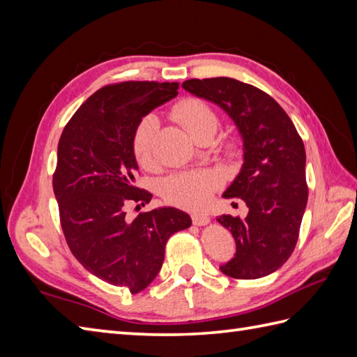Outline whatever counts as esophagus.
I'll use <instances>...</instances> for the list:
<instances>
[{
	"label": "esophagus",
	"instance_id": "obj_1",
	"mask_svg": "<svg viewBox=\"0 0 357 357\" xmlns=\"http://www.w3.org/2000/svg\"><path fill=\"white\" fill-rule=\"evenodd\" d=\"M192 221L195 225H207L210 222V218L204 213H193Z\"/></svg>",
	"mask_w": 357,
	"mask_h": 357
}]
</instances>
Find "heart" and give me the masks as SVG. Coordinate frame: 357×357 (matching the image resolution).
I'll list each match as a JSON object with an SVG mask.
<instances>
[{"label": "heart", "mask_w": 357, "mask_h": 357, "mask_svg": "<svg viewBox=\"0 0 357 357\" xmlns=\"http://www.w3.org/2000/svg\"><path fill=\"white\" fill-rule=\"evenodd\" d=\"M173 115L193 138L199 133L211 130L216 132L218 118L207 104L199 100L188 98L176 104ZM156 130V119L149 115L141 119L133 133L132 149L136 161L144 169H151L155 165L153 138ZM233 149V146H231ZM216 187V178L204 170H188L170 174L164 179L161 193L162 198L176 207L201 208L210 201V196Z\"/></svg>", "instance_id": "1"}]
</instances>
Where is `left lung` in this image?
Wrapping results in <instances>:
<instances>
[{"mask_svg": "<svg viewBox=\"0 0 357 357\" xmlns=\"http://www.w3.org/2000/svg\"><path fill=\"white\" fill-rule=\"evenodd\" d=\"M183 87L219 105L244 142V164L222 196L244 201L248 213L218 218L236 242L234 257L219 268L234 279L267 276L287 262L299 238L308 199L304 142L285 110L255 86L219 77L187 79Z\"/></svg>", "mask_w": 357, "mask_h": 357, "instance_id": "8db88e82", "label": "left lung"}]
</instances>
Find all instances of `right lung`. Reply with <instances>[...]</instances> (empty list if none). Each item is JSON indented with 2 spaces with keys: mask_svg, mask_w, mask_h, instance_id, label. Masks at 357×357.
<instances>
[{
  "mask_svg": "<svg viewBox=\"0 0 357 357\" xmlns=\"http://www.w3.org/2000/svg\"><path fill=\"white\" fill-rule=\"evenodd\" d=\"M178 82L126 81L87 98L58 142L53 192L70 252L87 271L132 294L147 288L162 267L165 244L185 230V211L162 207L126 219L128 202H150L135 185L132 141L141 119L178 95Z\"/></svg>",
  "mask_w": 357,
  "mask_h": 357,
  "instance_id": "1",
  "label": "right lung"
}]
</instances>
